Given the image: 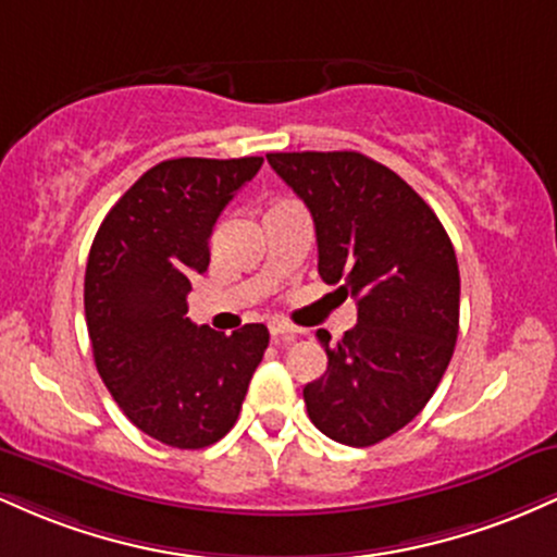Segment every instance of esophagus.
Returning a JSON list of instances; mask_svg holds the SVG:
<instances>
[{
  "label": "esophagus",
  "instance_id": "esophagus-1",
  "mask_svg": "<svg viewBox=\"0 0 557 557\" xmlns=\"http://www.w3.org/2000/svg\"><path fill=\"white\" fill-rule=\"evenodd\" d=\"M270 332H272V341L274 343H290V341H296L298 337V330L296 327H290V324L287 322H280V319H274V322H270Z\"/></svg>",
  "mask_w": 557,
  "mask_h": 557
}]
</instances>
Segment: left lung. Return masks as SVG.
<instances>
[{
	"label": "left lung",
	"instance_id": "left-lung-1",
	"mask_svg": "<svg viewBox=\"0 0 557 557\" xmlns=\"http://www.w3.org/2000/svg\"><path fill=\"white\" fill-rule=\"evenodd\" d=\"M267 162L309 207L319 274L359 306L304 387L309 419L335 443L369 447L432 398L458 337L461 277L443 222L400 175L359 151H290Z\"/></svg>",
	"mask_w": 557,
	"mask_h": 557
}]
</instances>
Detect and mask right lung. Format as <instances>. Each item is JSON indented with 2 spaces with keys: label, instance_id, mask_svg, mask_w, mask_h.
Masks as SVG:
<instances>
[{
  "label": "right lung",
  "instance_id": "right-lung-1",
  "mask_svg": "<svg viewBox=\"0 0 557 557\" xmlns=\"http://www.w3.org/2000/svg\"><path fill=\"white\" fill-rule=\"evenodd\" d=\"M261 162H159L110 209L88 253L83 304L99 376L140 432L181 450L233 430L270 345L264 324L225 335L185 317L216 216Z\"/></svg>",
  "mask_w": 557,
  "mask_h": 557
}]
</instances>
